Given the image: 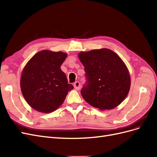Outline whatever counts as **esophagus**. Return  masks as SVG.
<instances>
[{
	"label": "esophagus",
	"instance_id": "esophagus-1",
	"mask_svg": "<svg viewBox=\"0 0 157 157\" xmlns=\"http://www.w3.org/2000/svg\"><path fill=\"white\" fill-rule=\"evenodd\" d=\"M73 86H74L75 90H78L80 88V82H79L78 81L75 82L74 83Z\"/></svg>",
	"mask_w": 157,
	"mask_h": 157
}]
</instances>
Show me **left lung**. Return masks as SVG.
<instances>
[{
    "label": "left lung",
    "mask_w": 157,
    "mask_h": 157,
    "mask_svg": "<svg viewBox=\"0 0 157 157\" xmlns=\"http://www.w3.org/2000/svg\"><path fill=\"white\" fill-rule=\"evenodd\" d=\"M84 67L86 84L81 95L90 105L109 110L124 101L130 88L129 71L115 52L102 48L78 54Z\"/></svg>",
    "instance_id": "left-lung-1"
}]
</instances>
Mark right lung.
<instances>
[{
  "mask_svg": "<svg viewBox=\"0 0 157 157\" xmlns=\"http://www.w3.org/2000/svg\"><path fill=\"white\" fill-rule=\"evenodd\" d=\"M67 56L62 52L42 50L33 56L23 68L21 92L35 110L44 113L54 111L74 88L60 68Z\"/></svg>",
  "mask_w": 157,
  "mask_h": 157,
  "instance_id": "obj_1",
  "label": "right lung"
}]
</instances>
